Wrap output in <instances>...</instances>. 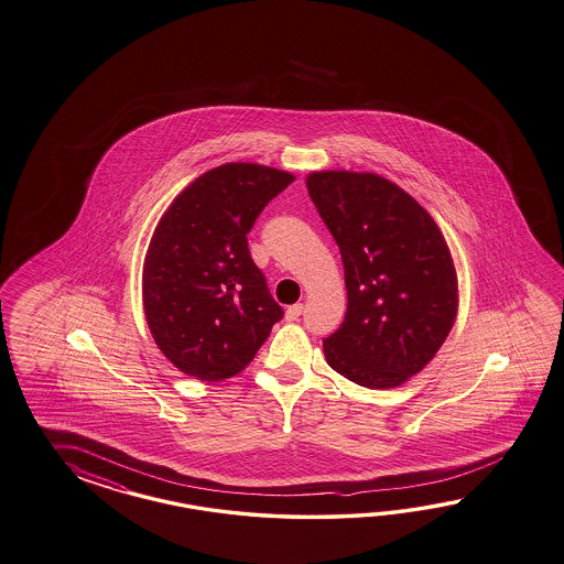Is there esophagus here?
I'll return each mask as SVG.
<instances>
[{"instance_id": "esophagus-1", "label": "esophagus", "mask_w": 564, "mask_h": 564, "mask_svg": "<svg viewBox=\"0 0 564 564\" xmlns=\"http://www.w3.org/2000/svg\"><path fill=\"white\" fill-rule=\"evenodd\" d=\"M303 305L302 303H295V305H289L288 312H285V319L288 322H295L297 317L302 316Z\"/></svg>"}]
</instances>
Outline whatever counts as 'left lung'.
I'll list each match as a JSON object with an SVG mask.
<instances>
[{
  "instance_id": "1",
  "label": "left lung",
  "mask_w": 564,
  "mask_h": 564,
  "mask_svg": "<svg viewBox=\"0 0 564 564\" xmlns=\"http://www.w3.org/2000/svg\"><path fill=\"white\" fill-rule=\"evenodd\" d=\"M340 248L348 307L324 340L332 369L367 389L422 371L453 330L458 279L438 224L375 173L314 171L305 180Z\"/></svg>"
}]
</instances>
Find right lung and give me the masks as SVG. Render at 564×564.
Returning a JSON list of instances; mask_svg holds the SVG:
<instances>
[{
  "label": "right lung",
  "mask_w": 564,
  "mask_h": 564,
  "mask_svg": "<svg viewBox=\"0 0 564 564\" xmlns=\"http://www.w3.org/2000/svg\"><path fill=\"white\" fill-rule=\"evenodd\" d=\"M293 180L273 166L226 163L189 183L156 224L142 303L154 343L181 372L207 383L230 379L283 317L247 234Z\"/></svg>",
  "instance_id": "right-lung-1"
}]
</instances>
